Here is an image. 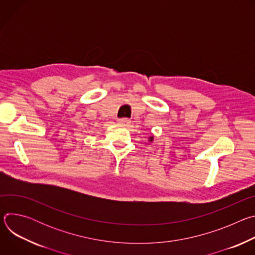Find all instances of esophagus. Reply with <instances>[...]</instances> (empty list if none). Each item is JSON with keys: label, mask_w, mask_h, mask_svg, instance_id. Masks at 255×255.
<instances>
[{"label": "esophagus", "mask_w": 255, "mask_h": 255, "mask_svg": "<svg viewBox=\"0 0 255 255\" xmlns=\"http://www.w3.org/2000/svg\"><path fill=\"white\" fill-rule=\"evenodd\" d=\"M118 123L123 125V126H127V125H129L131 123V121L128 118H121V119L118 120Z\"/></svg>", "instance_id": "esophagus-1"}]
</instances>
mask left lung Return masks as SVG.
I'll return each mask as SVG.
<instances>
[{
  "mask_svg": "<svg viewBox=\"0 0 255 255\" xmlns=\"http://www.w3.org/2000/svg\"><path fill=\"white\" fill-rule=\"evenodd\" d=\"M149 139H150V141H151V140H152V139H153V138H152V137H150V138H149Z\"/></svg>",
  "mask_w": 255,
  "mask_h": 255,
  "instance_id": "1",
  "label": "left lung"
}]
</instances>
